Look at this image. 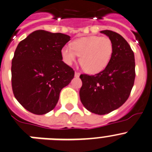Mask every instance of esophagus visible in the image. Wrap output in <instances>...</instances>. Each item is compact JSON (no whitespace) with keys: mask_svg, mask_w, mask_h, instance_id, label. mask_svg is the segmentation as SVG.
I'll return each instance as SVG.
<instances>
[{"mask_svg":"<svg viewBox=\"0 0 152 152\" xmlns=\"http://www.w3.org/2000/svg\"><path fill=\"white\" fill-rule=\"evenodd\" d=\"M75 77H79V76H80V73L77 72H75Z\"/></svg>","mask_w":152,"mask_h":152,"instance_id":"34e87169","label":"esophagus"}]
</instances>
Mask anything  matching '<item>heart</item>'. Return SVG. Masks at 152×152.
<instances>
[{"instance_id": "b5f03b06", "label": "heart", "mask_w": 152, "mask_h": 152, "mask_svg": "<svg viewBox=\"0 0 152 152\" xmlns=\"http://www.w3.org/2000/svg\"><path fill=\"white\" fill-rule=\"evenodd\" d=\"M114 46L112 40L107 37L92 36L74 40L72 47L64 46L61 49L63 62L72 65L77 55L85 72L96 74L107 66L113 57Z\"/></svg>"}]
</instances>
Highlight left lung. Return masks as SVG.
Listing matches in <instances>:
<instances>
[{"label":"left lung","instance_id":"left-lung-1","mask_svg":"<svg viewBox=\"0 0 152 152\" xmlns=\"http://www.w3.org/2000/svg\"><path fill=\"white\" fill-rule=\"evenodd\" d=\"M113 43L109 64L95 75H80V99L86 109L104 115L118 109L131 94L135 79L134 53L128 42L112 30H102Z\"/></svg>","mask_w":152,"mask_h":152}]
</instances>
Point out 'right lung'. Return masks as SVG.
I'll return each instance as SVG.
<instances>
[{
    "label": "right lung",
    "instance_id": "obj_1",
    "mask_svg": "<svg viewBox=\"0 0 152 152\" xmlns=\"http://www.w3.org/2000/svg\"><path fill=\"white\" fill-rule=\"evenodd\" d=\"M70 37L39 30L18 43L12 60L14 96L29 112L43 115L55 107L60 93L75 76L61 49Z\"/></svg>",
    "mask_w": 152,
    "mask_h": 152
}]
</instances>
